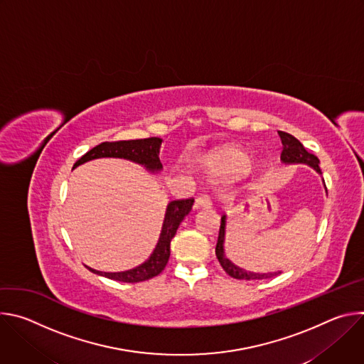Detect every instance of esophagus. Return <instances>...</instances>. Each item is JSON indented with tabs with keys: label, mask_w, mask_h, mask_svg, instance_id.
I'll return each instance as SVG.
<instances>
[{
	"label": "esophagus",
	"mask_w": 364,
	"mask_h": 364,
	"mask_svg": "<svg viewBox=\"0 0 364 364\" xmlns=\"http://www.w3.org/2000/svg\"><path fill=\"white\" fill-rule=\"evenodd\" d=\"M194 207H196V209H210V207H212V200H210L209 196L201 194V196H198L196 198Z\"/></svg>",
	"instance_id": "esophagus-1"
}]
</instances>
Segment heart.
Here are the masks:
<instances>
[{
    "mask_svg": "<svg viewBox=\"0 0 364 364\" xmlns=\"http://www.w3.org/2000/svg\"><path fill=\"white\" fill-rule=\"evenodd\" d=\"M203 168L216 180H230L243 171H253L256 167L249 163V154L236 145H223L213 149L203 159Z\"/></svg>",
    "mask_w": 364,
    "mask_h": 364,
    "instance_id": "obj_1",
    "label": "heart"
}]
</instances>
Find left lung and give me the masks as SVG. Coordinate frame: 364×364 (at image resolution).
I'll return each mask as SVG.
<instances>
[{
  "label": "left lung",
  "instance_id": "left-lung-1",
  "mask_svg": "<svg viewBox=\"0 0 364 364\" xmlns=\"http://www.w3.org/2000/svg\"><path fill=\"white\" fill-rule=\"evenodd\" d=\"M281 141H282V152H281V161L285 164H306L309 167H313L318 174H321L320 168V160L316 157L314 154L308 152L304 145L291 134L278 131ZM225 228H226V216L222 218L220 222V229H219V237H218V245H216V256L219 259V262L222 268L226 271L228 275H230L235 279H246V281H253V279H267L272 278L281 272H269V274H255L245 271L236 265H233L229 259L225 256Z\"/></svg>",
  "mask_w": 364,
  "mask_h": 364
}]
</instances>
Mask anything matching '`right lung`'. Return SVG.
Listing matches in <instances>:
<instances>
[{
    "label": "right lung",
    "instance_id": "1",
    "mask_svg": "<svg viewBox=\"0 0 364 364\" xmlns=\"http://www.w3.org/2000/svg\"><path fill=\"white\" fill-rule=\"evenodd\" d=\"M161 142L163 139L157 136L144 138V139L102 142L95 148H92L90 151H87L83 157H80L75 163V167L95 159L114 157V159H125L136 164H141L152 173L160 171L163 168V164L159 157ZM193 203H194V198L174 200L168 203L159 243L155 246L151 256L139 267L129 271H124V272H100L92 268H87V269L93 274L107 277L109 279L119 281V282H141V281H146L157 277L168 262L171 239L174 237L180 223L190 213Z\"/></svg>",
    "mask_w": 364,
    "mask_h": 364
}]
</instances>
